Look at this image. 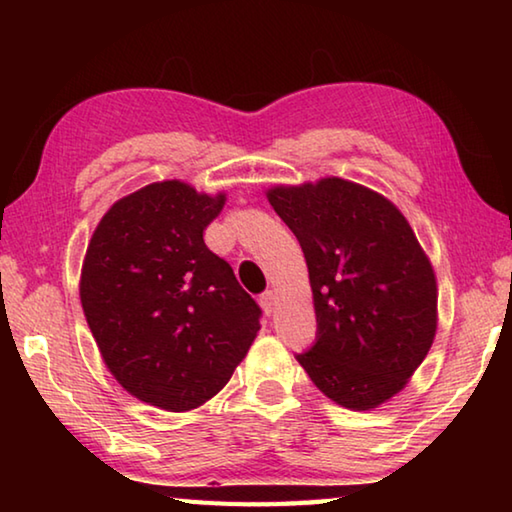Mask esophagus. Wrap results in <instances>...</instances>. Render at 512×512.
<instances>
[{"mask_svg": "<svg viewBox=\"0 0 512 512\" xmlns=\"http://www.w3.org/2000/svg\"><path fill=\"white\" fill-rule=\"evenodd\" d=\"M275 293L273 291H264L262 293V296H259V305H262V309L266 311V314L268 316H271L273 314V309H275Z\"/></svg>", "mask_w": 512, "mask_h": 512, "instance_id": "1", "label": "esophagus"}]
</instances>
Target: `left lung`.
<instances>
[{"label":"left lung","mask_w":512,"mask_h":512,"mask_svg":"<svg viewBox=\"0 0 512 512\" xmlns=\"http://www.w3.org/2000/svg\"><path fill=\"white\" fill-rule=\"evenodd\" d=\"M307 259L316 343L300 366L329 400L368 411L400 393L436 336V275L397 207L343 178L268 189Z\"/></svg>","instance_id":"1"}]
</instances>
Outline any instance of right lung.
I'll use <instances>...</instances> for the list:
<instances>
[{
  "label": "right lung",
  "instance_id": "1",
  "mask_svg": "<svg viewBox=\"0 0 512 512\" xmlns=\"http://www.w3.org/2000/svg\"><path fill=\"white\" fill-rule=\"evenodd\" d=\"M225 194L164 180L103 214L81 271V305L108 370L137 400L192 411L228 384L259 332L257 302L203 230Z\"/></svg>",
  "mask_w": 512,
  "mask_h": 512
}]
</instances>
